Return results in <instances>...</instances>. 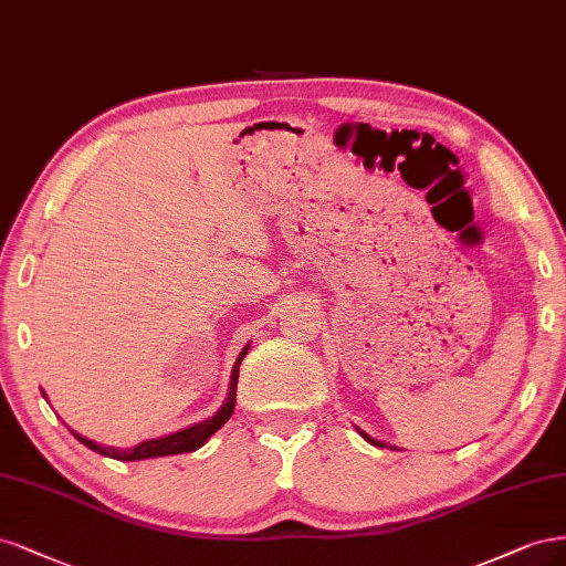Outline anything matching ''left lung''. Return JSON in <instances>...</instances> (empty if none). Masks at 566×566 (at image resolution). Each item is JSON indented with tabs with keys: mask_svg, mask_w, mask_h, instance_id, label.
Returning <instances> with one entry per match:
<instances>
[{
	"mask_svg": "<svg viewBox=\"0 0 566 566\" xmlns=\"http://www.w3.org/2000/svg\"><path fill=\"white\" fill-rule=\"evenodd\" d=\"M364 434V432H361ZM364 437H367V434H364ZM367 440H369V437H367ZM369 442H374V440H369Z\"/></svg>",
	"mask_w": 566,
	"mask_h": 566,
	"instance_id": "obj_1",
	"label": "left lung"
}]
</instances>
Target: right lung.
Instances as JSON below:
<instances>
[{
  "mask_svg": "<svg viewBox=\"0 0 566 566\" xmlns=\"http://www.w3.org/2000/svg\"><path fill=\"white\" fill-rule=\"evenodd\" d=\"M244 355H247V348L242 350V355L237 357V361H234V369H232V378H230V395H228V402L218 409L209 421H205V423H197V426H192V428H186V430H180V432H174V434H169V437H159V440H148V442H140L138 447H134V449H107V447H101V444H96V442H91V440H86V437H82V434H77V432H72L77 437V440L84 444V447H88V449H94V451H98V453H103V455H111V459H117V461H143V459H155V455H174V453H188V451H195V449H199L202 447L209 437L221 428L228 418L232 416V411H234V390H237V378H240V364H242V359H244Z\"/></svg>",
  "mask_w": 566,
  "mask_h": 566,
  "instance_id": "1",
  "label": "right lung"
}]
</instances>
